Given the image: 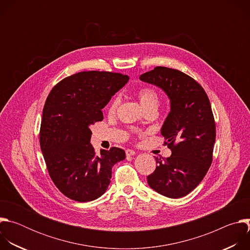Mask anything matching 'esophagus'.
Listing matches in <instances>:
<instances>
[{
	"mask_svg": "<svg viewBox=\"0 0 250 250\" xmlns=\"http://www.w3.org/2000/svg\"><path fill=\"white\" fill-rule=\"evenodd\" d=\"M125 154H126V156H132V155L135 154V151H133L131 149H126L125 150Z\"/></svg>",
	"mask_w": 250,
	"mask_h": 250,
	"instance_id": "esophagus-1",
	"label": "esophagus"
}]
</instances>
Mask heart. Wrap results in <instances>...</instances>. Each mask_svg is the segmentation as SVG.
<instances>
[{
  "label": "heart",
  "instance_id": "obj_1",
  "mask_svg": "<svg viewBox=\"0 0 250 250\" xmlns=\"http://www.w3.org/2000/svg\"><path fill=\"white\" fill-rule=\"evenodd\" d=\"M137 97L140 102V104L145 110L149 108L157 109V106L159 104V95L154 89L149 87L142 88L137 92ZM119 104H120V98L116 97L111 103L110 111L115 112L118 109Z\"/></svg>",
  "mask_w": 250,
  "mask_h": 250
}]
</instances>
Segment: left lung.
<instances>
[{
    "label": "left lung",
    "instance_id": "1",
    "mask_svg": "<svg viewBox=\"0 0 250 250\" xmlns=\"http://www.w3.org/2000/svg\"><path fill=\"white\" fill-rule=\"evenodd\" d=\"M139 79L161 88L171 105L161 134L172 154L155 157L147 183L165 197L182 198L200 184L212 161L216 123L209 100L196 80L177 69L157 66Z\"/></svg>",
    "mask_w": 250,
    "mask_h": 250
}]
</instances>
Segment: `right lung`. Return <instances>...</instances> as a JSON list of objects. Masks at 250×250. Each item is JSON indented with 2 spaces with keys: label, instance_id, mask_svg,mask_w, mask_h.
I'll return each instance as SVG.
<instances>
[{
  "label": "right lung",
  "instance_id": "1",
  "mask_svg": "<svg viewBox=\"0 0 250 250\" xmlns=\"http://www.w3.org/2000/svg\"><path fill=\"white\" fill-rule=\"evenodd\" d=\"M128 79L121 73L84 71L57 83L45 101L41 148L51 180L69 199L101 197L110 185L113 166L125 158L119 147L97 155L90 125L103 121L102 109Z\"/></svg>",
  "mask_w": 250,
  "mask_h": 250
}]
</instances>
